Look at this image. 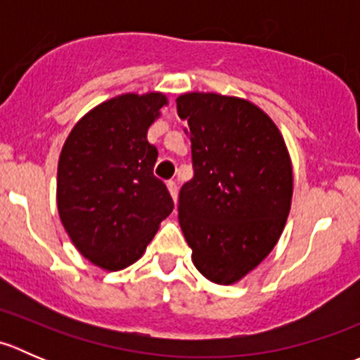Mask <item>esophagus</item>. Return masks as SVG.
<instances>
[{"label":"esophagus","mask_w":360,"mask_h":360,"mask_svg":"<svg viewBox=\"0 0 360 360\" xmlns=\"http://www.w3.org/2000/svg\"><path fill=\"white\" fill-rule=\"evenodd\" d=\"M167 188H169V193L172 197L174 202H177V184L176 181H167Z\"/></svg>","instance_id":"1"}]
</instances>
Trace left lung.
I'll return each mask as SVG.
<instances>
[{"label":"left lung","mask_w":360,"mask_h":360,"mask_svg":"<svg viewBox=\"0 0 360 360\" xmlns=\"http://www.w3.org/2000/svg\"><path fill=\"white\" fill-rule=\"evenodd\" d=\"M176 103L195 172L179 191L181 230L203 277L235 284L281 238L291 210V157L277 125L249 101L190 92Z\"/></svg>","instance_id":"8db88e82"}]
</instances>
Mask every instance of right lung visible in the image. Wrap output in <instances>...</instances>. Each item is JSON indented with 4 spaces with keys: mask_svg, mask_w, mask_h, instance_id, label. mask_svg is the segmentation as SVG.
I'll use <instances>...</instances> for the list:
<instances>
[{
    "mask_svg": "<svg viewBox=\"0 0 360 360\" xmlns=\"http://www.w3.org/2000/svg\"><path fill=\"white\" fill-rule=\"evenodd\" d=\"M163 106L160 92L112 97L72 127L60 151V221L82 256L103 270L136 263L174 209L153 174L158 150L148 143Z\"/></svg>",
    "mask_w": 360,
    "mask_h": 360,
    "instance_id": "add662e5",
    "label": "right lung"
}]
</instances>
